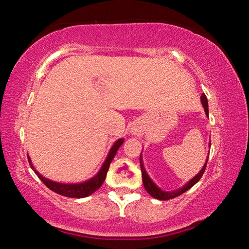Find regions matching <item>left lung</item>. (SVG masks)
<instances>
[{"instance_id":"obj_1","label":"left lung","mask_w":249,"mask_h":249,"mask_svg":"<svg viewBox=\"0 0 249 249\" xmlns=\"http://www.w3.org/2000/svg\"><path fill=\"white\" fill-rule=\"evenodd\" d=\"M201 103H202V105H203L206 116H209V104H208V99H206V96H205L204 93L201 95ZM209 146L211 147V142H210ZM141 155H142V154H141ZM208 160H209V156H208V158H206V161H205V163H204L203 168H202V169L200 170L199 174H197L196 177H193V178H192L190 181H189V182L185 183L182 188L178 189V190L171 191V192H167V191H163V190H161V189H160V188H158L157 185H156V184L154 183V181L149 178L148 174H147L146 170H145V168H144V162H142V156H141L140 161H141V168H142V183H144V187H145V189H146V191L148 192L151 196L155 197V199L161 200V201H166V200L174 199V197L178 196H180V195H182V193H184L185 191H188L189 189L192 188L193 185H195V184L197 182V181H199V180L202 178V176H203L204 171H205V168H206V163H208Z\"/></svg>"}]
</instances>
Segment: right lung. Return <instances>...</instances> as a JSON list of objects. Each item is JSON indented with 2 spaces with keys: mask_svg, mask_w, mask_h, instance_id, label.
<instances>
[{
  "mask_svg": "<svg viewBox=\"0 0 249 249\" xmlns=\"http://www.w3.org/2000/svg\"><path fill=\"white\" fill-rule=\"evenodd\" d=\"M123 142H124V138H120V140H117L114 142V145L112 146V148L109 149L107 157L105 159V161L103 162V165L101 167V169L99 170L98 174H96L94 177H92L91 179L80 183H62V182H56V181L49 180L41 176L39 172L35 169V167L32 165V160L29 158V156H28V161H29V165L32 167V169L35 171V174L38 176V178L43 181L46 187L49 188L50 190L64 196L74 197V199H81V197L91 196L92 193L98 190L101 185L103 184L105 177H107V174L109 163L112 162L113 158H114V156L117 153V149L120 148Z\"/></svg>",
  "mask_w": 249,
  "mask_h": 249,
  "instance_id": "add662e5",
  "label": "right lung"
}]
</instances>
